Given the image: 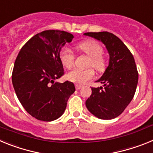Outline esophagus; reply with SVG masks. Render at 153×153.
Returning a JSON list of instances; mask_svg holds the SVG:
<instances>
[{
	"label": "esophagus",
	"instance_id": "esophagus-1",
	"mask_svg": "<svg viewBox=\"0 0 153 153\" xmlns=\"http://www.w3.org/2000/svg\"><path fill=\"white\" fill-rule=\"evenodd\" d=\"M75 86H76V90H80V89L82 88V86H80V85L76 84Z\"/></svg>",
	"mask_w": 153,
	"mask_h": 153
}]
</instances>
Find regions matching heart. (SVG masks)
I'll use <instances>...</instances> for the list:
<instances>
[{"label": "heart", "instance_id": "b5f03b06", "mask_svg": "<svg viewBox=\"0 0 153 153\" xmlns=\"http://www.w3.org/2000/svg\"><path fill=\"white\" fill-rule=\"evenodd\" d=\"M79 51L84 53L90 57L89 65L99 72L103 71L106 68V60L102 56L103 49L98 42L93 40H85L76 46ZM60 58L65 67L70 68L74 63L75 55L74 52L69 48L65 47L60 53ZM94 76V71L92 69L82 70L74 68L67 74V77L69 80L76 84H83Z\"/></svg>", "mask_w": 153, "mask_h": 153}]
</instances>
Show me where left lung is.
<instances>
[{"mask_svg":"<svg viewBox=\"0 0 153 153\" xmlns=\"http://www.w3.org/2000/svg\"><path fill=\"white\" fill-rule=\"evenodd\" d=\"M84 35L102 42L109 55V66L97 80L103 87H92L86 108L97 118L112 120L124 111L136 93L139 74L134 57L123 42L113 33L102 31Z\"/></svg>","mask_w":153,"mask_h":153,"instance_id":"1","label":"left lung"}]
</instances>
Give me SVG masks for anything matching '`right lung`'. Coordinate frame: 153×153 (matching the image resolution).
<instances>
[{
    "instance_id": "obj_1",
    "label": "right lung",
    "mask_w": 153,
    "mask_h": 153,
    "mask_svg": "<svg viewBox=\"0 0 153 153\" xmlns=\"http://www.w3.org/2000/svg\"><path fill=\"white\" fill-rule=\"evenodd\" d=\"M73 38L63 30L42 31L24 44L16 58L13 88L23 107L36 120L50 122L61 117L75 91L72 82H55L63 75L62 47Z\"/></svg>"
}]
</instances>
